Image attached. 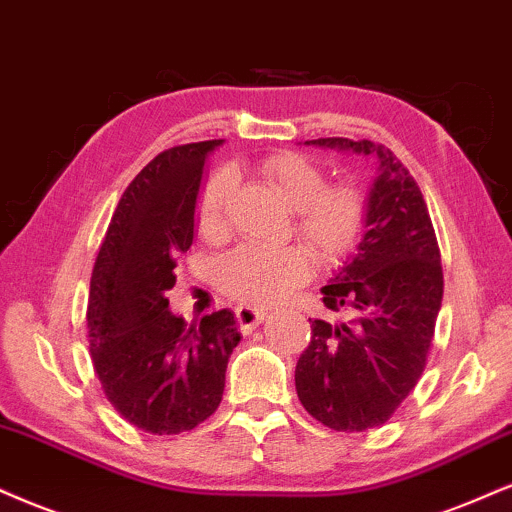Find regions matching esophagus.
<instances>
[{
	"instance_id": "esophagus-1",
	"label": "esophagus",
	"mask_w": 512,
	"mask_h": 512,
	"mask_svg": "<svg viewBox=\"0 0 512 512\" xmlns=\"http://www.w3.org/2000/svg\"><path fill=\"white\" fill-rule=\"evenodd\" d=\"M264 317H267V312L257 310V307H250V305L236 307V322L243 331H252L257 324L262 322Z\"/></svg>"
}]
</instances>
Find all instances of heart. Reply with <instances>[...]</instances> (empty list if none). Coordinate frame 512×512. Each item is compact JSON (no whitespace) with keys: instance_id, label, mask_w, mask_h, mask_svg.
Masks as SVG:
<instances>
[{"instance_id":"b5f03b06","label":"heart","mask_w":512,"mask_h":512,"mask_svg":"<svg viewBox=\"0 0 512 512\" xmlns=\"http://www.w3.org/2000/svg\"><path fill=\"white\" fill-rule=\"evenodd\" d=\"M264 181L293 212V236L317 267H331L355 250L367 226V197L355 183H326L324 169L298 152H279L260 162ZM231 176L217 171L205 181L195 205V229L202 240L224 238ZM307 276L298 248L240 245L217 264L221 293L245 305H272Z\"/></svg>"}]
</instances>
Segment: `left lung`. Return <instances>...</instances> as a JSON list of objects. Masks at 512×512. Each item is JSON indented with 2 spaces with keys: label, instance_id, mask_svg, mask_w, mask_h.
I'll use <instances>...</instances> for the list:
<instances>
[{
  "label": "left lung",
  "instance_id": "1",
  "mask_svg": "<svg viewBox=\"0 0 512 512\" xmlns=\"http://www.w3.org/2000/svg\"><path fill=\"white\" fill-rule=\"evenodd\" d=\"M379 159L367 233L357 255L322 288L334 319H310V343L295 365L303 408L336 432L386 424L420 381L443 298L436 233L422 190L389 147L317 138Z\"/></svg>",
  "mask_w": 512,
  "mask_h": 512
}]
</instances>
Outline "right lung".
<instances>
[{"mask_svg":"<svg viewBox=\"0 0 512 512\" xmlns=\"http://www.w3.org/2000/svg\"><path fill=\"white\" fill-rule=\"evenodd\" d=\"M221 140L159 152L121 195L92 267L88 343L116 412L147 434L195 429L219 408L240 334L229 310L200 324L169 312L176 262L193 245L207 152Z\"/></svg>","mask_w":512,"mask_h":512,"instance_id":"1","label":"right lung"}]
</instances>
